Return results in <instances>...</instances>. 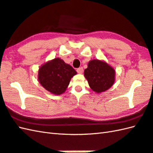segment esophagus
Here are the masks:
<instances>
[{
    "instance_id": "34e87169",
    "label": "esophagus",
    "mask_w": 153,
    "mask_h": 153,
    "mask_svg": "<svg viewBox=\"0 0 153 153\" xmlns=\"http://www.w3.org/2000/svg\"><path fill=\"white\" fill-rule=\"evenodd\" d=\"M77 73L78 74H83V68L82 67H81V68H77Z\"/></svg>"
}]
</instances>
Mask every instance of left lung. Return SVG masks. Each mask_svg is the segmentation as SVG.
Instances as JSON below:
<instances>
[{
    "label": "left lung",
    "mask_w": 153,
    "mask_h": 153,
    "mask_svg": "<svg viewBox=\"0 0 153 153\" xmlns=\"http://www.w3.org/2000/svg\"><path fill=\"white\" fill-rule=\"evenodd\" d=\"M116 71L104 60L93 59L87 64L84 70V76L93 91L100 93L111 87L115 82Z\"/></svg>",
    "instance_id": "left-lung-1"
}]
</instances>
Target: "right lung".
Listing matches in <instances>:
<instances>
[{
  "mask_svg": "<svg viewBox=\"0 0 153 153\" xmlns=\"http://www.w3.org/2000/svg\"><path fill=\"white\" fill-rule=\"evenodd\" d=\"M77 74L70 65L60 58L43 64L38 71V81L48 91L60 95L66 91L71 77Z\"/></svg>",
  "mask_w": 153,
  "mask_h": 153,
  "instance_id": "1",
  "label": "right lung"
}]
</instances>
